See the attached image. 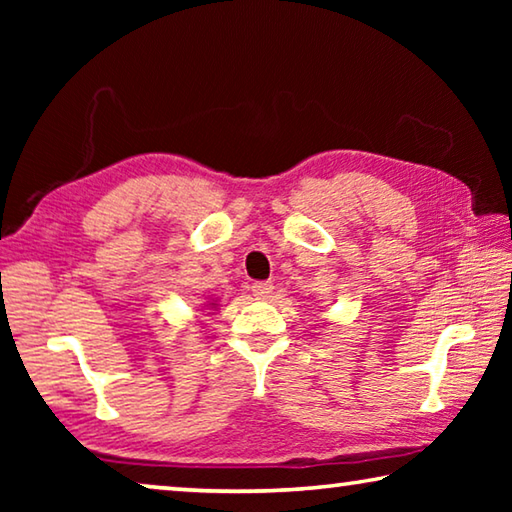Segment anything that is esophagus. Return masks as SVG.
Masks as SVG:
<instances>
[{"label": "esophagus", "instance_id": "1", "mask_svg": "<svg viewBox=\"0 0 512 512\" xmlns=\"http://www.w3.org/2000/svg\"><path fill=\"white\" fill-rule=\"evenodd\" d=\"M271 293H273V284L271 282H255L253 284V296L255 298L266 300V298H271Z\"/></svg>", "mask_w": 512, "mask_h": 512}]
</instances>
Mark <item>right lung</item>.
I'll list each match as a JSON object with an SVG mask.
<instances>
[{"mask_svg":"<svg viewBox=\"0 0 512 512\" xmlns=\"http://www.w3.org/2000/svg\"><path fill=\"white\" fill-rule=\"evenodd\" d=\"M210 305H212V307H214V305H216V302H210Z\"/></svg>","mask_w":512,"mask_h":512,"instance_id":"right-lung-1","label":"right lung"}]
</instances>
